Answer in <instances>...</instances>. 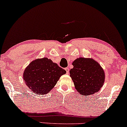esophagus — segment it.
Here are the masks:
<instances>
[{"instance_id":"34e87169","label":"esophagus","mask_w":127,"mask_h":127,"mask_svg":"<svg viewBox=\"0 0 127 127\" xmlns=\"http://www.w3.org/2000/svg\"><path fill=\"white\" fill-rule=\"evenodd\" d=\"M65 70H66V74H69V68H68V67L65 68Z\"/></svg>"}]
</instances>
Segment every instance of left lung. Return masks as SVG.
I'll use <instances>...</instances> for the list:
<instances>
[{"label":"left lung","instance_id":"obj_1","mask_svg":"<svg viewBox=\"0 0 127 127\" xmlns=\"http://www.w3.org/2000/svg\"><path fill=\"white\" fill-rule=\"evenodd\" d=\"M70 76L75 89L82 95H90L97 92L104 83V70L91 58H77L72 64Z\"/></svg>","mask_w":127,"mask_h":127}]
</instances>
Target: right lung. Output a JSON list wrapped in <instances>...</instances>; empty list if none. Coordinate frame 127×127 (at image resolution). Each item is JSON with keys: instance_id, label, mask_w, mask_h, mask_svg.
I'll list each match as a JSON object with an SVG mask.
<instances>
[{"instance_id": "right-lung-1", "label": "right lung", "mask_w": 127, "mask_h": 127, "mask_svg": "<svg viewBox=\"0 0 127 127\" xmlns=\"http://www.w3.org/2000/svg\"><path fill=\"white\" fill-rule=\"evenodd\" d=\"M66 71L47 58L32 61L25 69L23 79L27 86L37 94L50 92Z\"/></svg>"}]
</instances>
